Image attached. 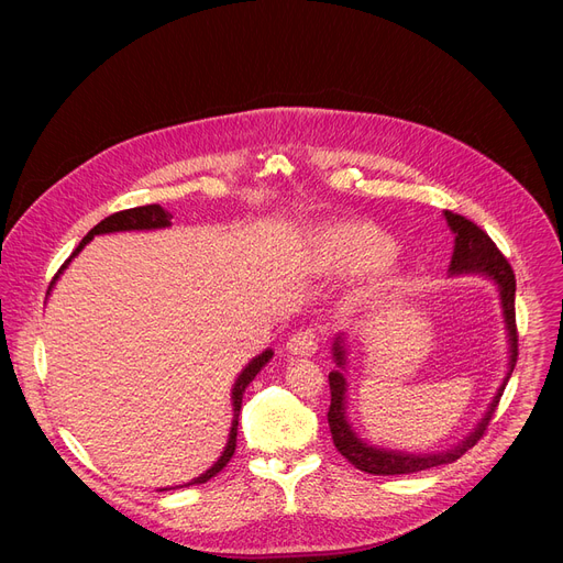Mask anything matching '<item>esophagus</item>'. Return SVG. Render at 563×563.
I'll use <instances>...</instances> for the list:
<instances>
[{
  "label": "esophagus",
  "mask_w": 563,
  "mask_h": 563,
  "mask_svg": "<svg viewBox=\"0 0 563 563\" xmlns=\"http://www.w3.org/2000/svg\"><path fill=\"white\" fill-rule=\"evenodd\" d=\"M317 346H319V335L314 329H303L287 340V351L291 356H301V358L312 356Z\"/></svg>",
  "instance_id": "esophagus-1"
}]
</instances>
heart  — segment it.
Wrapping results in <instances>:
<instances>
[{
  "label": "heart",
  "instance_id": "b5f03b06",
  "mask_svg": "<svg viewBox=\"0 0 563 563\" xmlns=\"http://www.w3.org/2000/svg\"><path fill=\"white\" fill-rule=\"evenodd\" d=\"M395 253V240L380 228L365 221H342L310 232L306 260L323 276H361L374 272L363 289V297L374 299L399 283L393 269Z\"/></svg>",
  "mask_w": 563,
  "mask_h": 563
}]
</instances>
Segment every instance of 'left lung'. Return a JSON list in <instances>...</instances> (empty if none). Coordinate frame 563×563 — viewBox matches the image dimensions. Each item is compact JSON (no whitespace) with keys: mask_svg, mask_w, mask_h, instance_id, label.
I'll use <instances>...</instances> for the list:
<instances>
[{"mask_svg":"<svg viewBox=\"0 0 563 563\" xmlns=\"http://www.w3.org/2000/svg\"><path fill=\"white\" fill-rule=\"evenodd\" d=\"M445 219L450 230L454 232V253H452V264H450V274L461 276V274H475L493 280L499 291V301H501V314H505L507 323V335H509V369L505 380L488 404V410L484 412V418L477 422V427L472 429L459 445H454L448 452H438V454H406V452H393V450H380L367 445L365 440L356 435V431L351 429L346 420V378H344V365H346V346H344V335H338L333 340V361L338 369L329 374L331 383V408H329V427L331 435L338 452L351 463L356 465L363 472H369V475H410V472H420L429 467H438L445 463H454L461 459L470 448L477 445V440L484 435L493 412L499 404L501 393H505L507 380L511 378V372L518 361V331H516V276L511 264L507 257L499 253L495 242L490 236L470 219L448 212Z\"/></svg>","mask_w":563,"mask_h":563,"instance_id":"obj_1","label":"left lung"}]
</instances>
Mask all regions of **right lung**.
Instances as JSON below:
<instances>
[{
	"label": "right lung",
	"mask_w": 563,
	"mask_h": 563,
	"mask_svg": "<svg viewBox=\"0 0 563 563\" xmlns=\"http://www.w3.org/2000/svg\"><path fill=\"white\" fill-rule=\"evenodd\" d=\"M170 214L164 210V207H159V205H143V207H132V210H123V212H115V214H111V217H107L104 221H100L91 232H88L84 240L79 242V246L73 251V255L64 262V266L62 269H58V274L54 276V280L62 276V272L66 269L68 266V262L88 244L93 240L96 234H107V232H123V230H157V228H168L170 225ZM54 280L49 283V289H52V285H54ZM272 356H274V351L272 349H266V351H262L260 356H255L244 369H242V374L236 376V380H234V386H232V427H230V435H228V442H225V448H223V454L219 456V461L210 467V470H205L200 477H196V479H191L189 484H185V486H194V484H205V482H210L214 475H219V472L228 465V461L232 459V454H234V448H236V424H240V410H242V399H244V393H246V388H249V383L260 374V369L272 361ZM164 490V488H162Z\"/></svg>",
	"instance_id": "right-lung-1"
}]
</instances>
